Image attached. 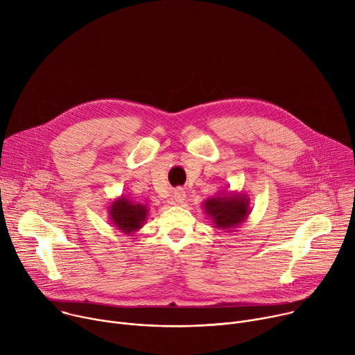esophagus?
<instances>
[{
    "label": "esophagus",
    "mask_w": 355,
    "mask_h": 355,
    "mask_svg": "<svg viewBox=\"0 0 355 355\" xmlns=\"http://www.w3.org/2000/svg\"><path fill=\"white\" fill-rule=\"evenodd\" d=\"M173 199L177 202V204L178 202H182L185 199V191L182 188H175L173 191Z\"/></svg>",
    "instance_id": "obj_1"
}]
</instances>
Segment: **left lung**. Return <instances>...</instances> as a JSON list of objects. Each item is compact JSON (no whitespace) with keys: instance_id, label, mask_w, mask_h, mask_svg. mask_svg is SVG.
I'll return each instance as SVG.
<instances>
[{"instance_id":"8db88e82","label":"left lung","mask_w":355,"mask_h":355,"mask_svg":"<svg viewBox=\"0 0 355 355\" xmlns=\"http://www.w3.org/2000/svg\"><path fill=\"white\" fill-rule=\"evenodd\" d=\"M208 216L218 229H233L243 223L250 214L248 198L243 193H219L204 202Z\"/></svg>"}]
</instances>
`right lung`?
<instances>
[{
  "label": "right lung",
  "instance_id": "add662e5",
  "mask_svg": "<svg viewBox=\"0 0 355 355\" xmlns=\"http://www.w3.org/2000/svg\"><path fill=\"white\" fill-rule=\"evenodd\" d=\"M110 219L114 226L123 233H133L139 230L147 219V207L121 196L110 207Z\"/></svg>",
  "mask_w": 355,
  "mask_h": 355
}]
</instances>
